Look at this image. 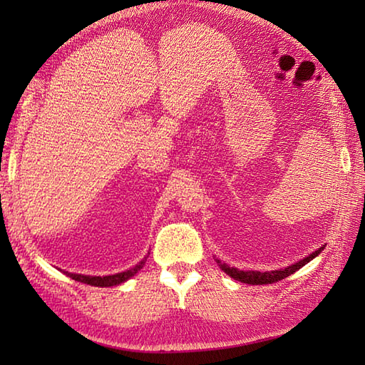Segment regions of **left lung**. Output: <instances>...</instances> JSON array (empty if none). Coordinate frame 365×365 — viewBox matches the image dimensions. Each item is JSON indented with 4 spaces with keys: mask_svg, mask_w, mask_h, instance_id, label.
I'll list each match as a JSON object with an SVG mask.
<instances>
[{
    "mask_svg": "<svg viewBox=\"0 0 365 365\" xmlns=\"http://www.w3.org/2000/svg\"><path fill=\"white\" fill-rule=\"evenodd\" d=\"M323 250H324V245L322 247H319L317 251H314L312 254H309L307 257L301 259L299 262H294L289 267L281 268V269H273V271H254V269L245 271V269L229 267L227 263H224L218 259H215V260L220 265V268L224 271V273L229 274L230 277H234L235 281H240L243 284H251V285H263V284H273V282H277V281H282V279H285V277H289L290 274L294 273V271H298L299 268L304 267L306 263H309L312 259H315L317 255H319Z\"/></svg>",
    "mask_w": 365,
    "mask_h": 365,
    "instance_id": "8db88e82",
    "label": "left lung"
}]
</instances>
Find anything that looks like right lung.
Listing matches in <instances>:
<instances>
[{"label":"right lung","instance_id":"right-lung-1","mask_svg":"<svg viewBox=\"0 0 365 365\" xmlns=\"http://www.w3.org/2000/svg\"><path fill=\"white\" fill-rule=\"evenodd\" d=\"M149 255H145V257L136 263L135 267H131L130 269L122 271V273H115V274H110V276H89V274H76V273H68V271H64V274L75 279V281L83 282V284H88V285H94V287H113V285H119L123 284L125 281H128L130 277H133L139 269L144 267V263L147 260Z\"/></svg>","mask_w":365,"mask_h":365}]
</instances>
